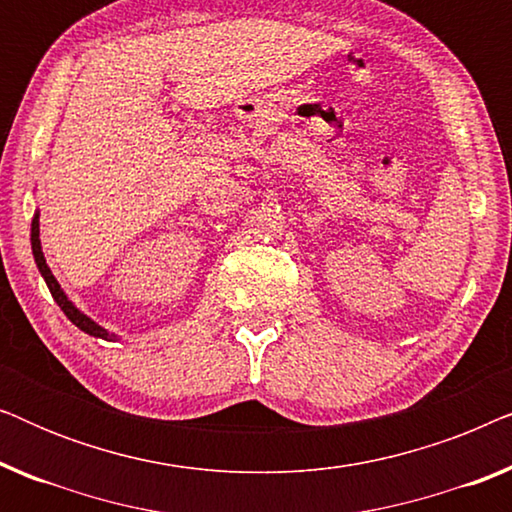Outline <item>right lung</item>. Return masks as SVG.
<instances>
[{
    "label": "right lung",
    "mask_w": 512,
    "mask_h": 512,
    "mask_svg": "<svg viewBox=\"0 0 512 512\" xmlns=\"http://www.w3.org/2000/svg\"><path fill=\"white\" fill-rule=\"evenodd\" d=\"M32 254H34V261H37V265H39V272H41V275H44V279H46V284H48V291H51V296L55 298V303L60 305V310L67 314V319L72 321L74 326H79L83 333H88V335H95V338H104V340H109V333L104 331L102 326H97L93 319H88L86 314L76 310V307H74V305L69 303V300H67L65 291L60 289V284L55 282V277H53L51 268H48V265H46L44 251H41V242H39V214L34 216V219H32Z\"/></svg>",
    "instance_id": "obj_1"
}]
</instances>
